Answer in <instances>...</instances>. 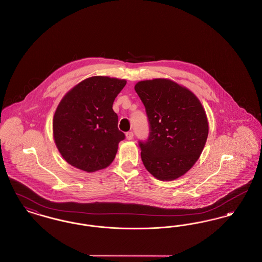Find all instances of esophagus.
<instances>
[{
    "mask_svg": "<svg viewBox=\"0 0 262 262\" xmlns=\"http://www.w3.org/2000/svg\"><path fill=\"white\" fill-rule=\"evenodd\" d=\"M125 137H126V139H128V140H130V139H134V133L133 132H127L125 134Z\"/></svg>",
    "mask_w": 262,
    "mask_h": 262,
    "instance_id": "esophagus-1",
    "label": "esophagus"
}]
</instances>
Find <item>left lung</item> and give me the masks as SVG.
<instances>
[{"label":"left lung","mask_w":262,"mask_h":262,"mask_svg":"<svg viewBox=\"0 0 262 262\" xmlns=\"http://www.w3.org/2000/svg\"><path fill=\"white\" fill-rule=\"evenodd\" d=\"M135 90L149 125L139 140L145 168L159 180H174L198 160L208 138L207 116L197 97L167 79L140 81Z\"/></svg>","instance_id":"obj_1"}]
</instances>
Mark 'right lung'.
Listing matches in <instances>:
<instances>
[{"label":"right lung","mask_w":262,"mask_h":262,"mask_svg":"<svg viewBox=\"0 0 262 262\" xmlns=\"http://www.w3.org/2000/svg\"><path fill=\"white\" fill-rule=\"evenodd\" d=\"M126 81L95 76L67 93L53 118V136L63 158L72 166L94 172L108 166L125 136L118 127L113 103Z\"/></svg>","instance_id":"1"}]
</instances>
